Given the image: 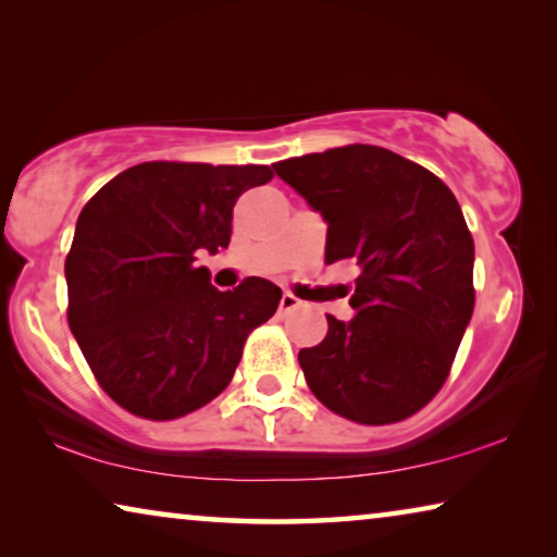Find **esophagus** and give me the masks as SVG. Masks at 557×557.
Returning <instances> with one entry per match:
<instances>
[{
  "label": "esophagus",
  "mask_w": 557,
  "mask_h": 557,
  "mask_svg": "<svg viewBox=\"0 0 557 557\" xmlns=\"http://www.w3.org/2000/svg\"><path fill=\"white\" fill-rule=\"evenodd\" d=\"M297 305H299V299H297L295 295L285 293V295L280 297V307H277V312H280V314H287V312H293Z\"/></svg>",
  "instance_id": "obj_1"
}]
</instances>
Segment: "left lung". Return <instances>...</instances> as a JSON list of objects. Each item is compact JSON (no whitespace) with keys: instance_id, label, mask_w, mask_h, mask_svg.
I'll return each mask as SVG.
<instances>
[{"instance_id":"8db88e82","label":"left lung","mask_w":557,"mask_h":557,"mask_svg":"<svg viewBox=\"0 0 557 557\" xmlns=\"http://www.w3.org/2000/svg\"><path fill=\"white\" fill-rule=\"evenodd\" d=\"M326 220L324 262L351 260V322L299 351L307 384L339 417L384 426L421 411L451 374L471 322L473 237L448 185L367 144L275 163Z\"/></svg>"}]
</instances>
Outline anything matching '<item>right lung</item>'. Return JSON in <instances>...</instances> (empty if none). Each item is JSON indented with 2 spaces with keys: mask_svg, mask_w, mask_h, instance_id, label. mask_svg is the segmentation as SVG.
I'll use <instances>...</instances> for the list:
<instances>
[{
  "mask_svg": "<svg viewBox=\"0 0 557 557\" xmlns=\"http://www.w3.org/2000/svg\"><path fill=\"white\" fill-rule=\"evenodd\" d=\"M268 165L148 161L86 202L66 255L69 326L101 389L140 419L171 421L231 384L245 339L282 289L247 277L220 293L200 252L231 245L233 208Z\"/></svg>",
  "mask_w": 557,
  "mask_h": 557,
  "instance_id": "add662e5",
  "label": "right lung"
}]
</instances>
